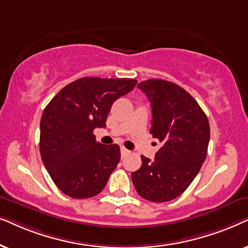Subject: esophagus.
I'll use <instances>...</instances> for the list:
<instances>
[{
	"instance_id": "34e87169",
	"label": "esophagus",
	"mask_w": 248,
	"mask_h": 248,
	"mask_svg": "<svg viewBox=\"0 0 248 248\" xmlns=\"http://www.w3.org/2000/svg\"><path fill=\"white\" fill-rule=\"evenodd\" d=\"M120 152H121V156L124 157V156H126V155L129 153V151L127 150V148H124V147H121L120 148Z\"/></svg>"
}]
</instances>
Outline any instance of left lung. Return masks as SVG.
Masks as SVG:
<instances>
[{"instance_id": "8db88e82", "label": "left lung", "mask_w": 248, "mask_h": 248, "mask_svg": "<svg viewBox=\"0 0 248 248\" xmlns=\"http://www.w3.org/2000/svg\"><path fill=\"white\" fill-rule=\"evenodd\" d=\"M152 107L150 133L162 143L155 158L141 155V167L131 173L137 193L155 203L174 200L197 176L210 140L206 114L184 88L162 79L138 84Z\"/></svg>"}]
</instances>
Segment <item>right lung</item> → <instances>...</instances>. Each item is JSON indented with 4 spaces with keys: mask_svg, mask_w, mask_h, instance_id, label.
<instances>
[{
    "mask_svg": "<svg viewBox=\"0 0 248 248\" xmlns=\"http://www.w3.org/2000/svg\"><path fill=\"white\" fill-rule=\"evenodd\" d=\"M137 80L84 77L59 92L41 119L39 151L59 189L72 199L101 193L120 161L117 144L97 143L93 131L107 126L112 104Z\"/></svg>",
    "mask_w": 248,
    "mask_h": 248,
    "instance_id": "obj_1",
    "label": "right lung"
}]
</instances>
